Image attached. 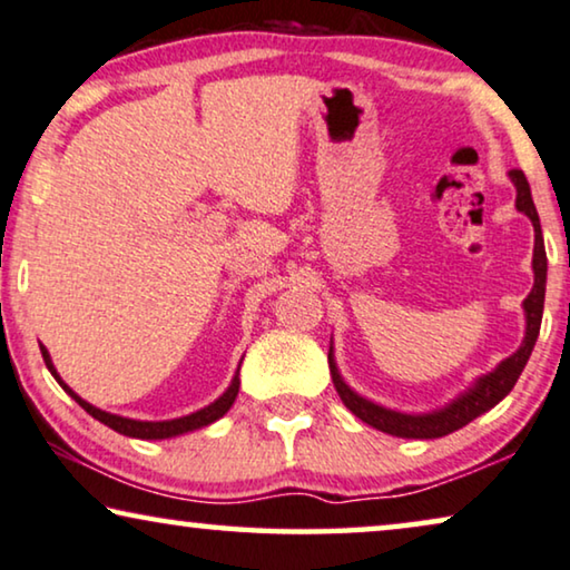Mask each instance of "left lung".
<instances>
[{
  "instance_id": "left-lung-1",
  "label": "left lung",
  "mask_w": 570,
  "mask_h": 570,
  "mask_svg": "<svg viewBox=\"0 0 570 570\" xmlns=\"http://www.w3.org/2000/svg\"><path fill=\"white\" fill-rule=\"evenodd\" d=\"M511 183L517 188V208L524 216H529L534 227V253H532V271H534V284L532 292L527 294V299L522 302L524 307V341L514 354L488 372L483 376H478L475 382L470 384L468 390L460 392L452 403H446L444 407L431 413H400L392 411V407L376 405L372 400H366L354 392L343 380L338 372V364H335L333 356V343L331 351H327V364H331V374H333V384L335 392H338L343 405L348 407L356 419H362L368 426L376 431H384L390 436H400V439H439L452 434V431L468 426L470 421H475L478 415H483L491 411L493 405H499L503 397L509 395L511 387H514L519 374L524 372V366L532 356V348L537 343V335H540V325H542V307H544V284H548V255H544V239H542V227H540V216H537V208L532 202V190H529V183L524 178L522 170H511L509 173Z\"/></svg>"
}]
</instances>
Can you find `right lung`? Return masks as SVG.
Here are the masks:
<instances>
[{"label": "right lung", "mask_w": 570, "mask_h": 570, "mask_svg": "<svg viewBox=\"0 0 570 570\" xmlns=\"http://www.w3.org/2000/svg\"><path fill=\"white\" fill-rule=\"evenodd\" d=\"M41 354H43V362H46V366H48V372L53 374V380L59 382L61 387H63V392L75 397L77 403L82 405L85 411L90 413L95 421L106 423L108 429L118 431V434L131 436V439H147V442H149V439H173V436L188 434V431L204 429V426H208V423L219 421L222 415L229 411L232 403H235V397H237V392H239V366H237V372H235V376H232L229 387L224 390L222 395L214 400V403H208L206 407H202V411H196V413H190V415H180V419H170V421H136V419H124V415L100 411V407H95V405L87 403V400L79 397L77 392L71 390L69 384L61 380L59 372H56V366H53V362H51V354H48L46 346H41ZM239 364H243V362H239Z\"/></svg>", "instance_id": "obj_1"}]
</instances>
